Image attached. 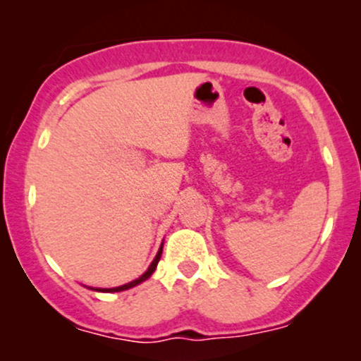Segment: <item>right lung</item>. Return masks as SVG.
Wrapping results in <instances>:
<instances>
[{
	"mask_svg": "<svg viewBox=\"0 0 361 361\" xmlns=\"http://www.w3.org/2000/svg\"><path fill=\"white\" fill-rule=\"evenodd\" d=\"M161 255H163V244H161L159 251H157V255H156V258L152 259L151 264H149L147 270L144 271L142 275L139 276V279L128 281V283H126V285H120V287H114V288H93V287H88V288H90V290H97V292H123V290H128V288L135 287V285H139V283H142V281H146V280L149 279V276H151L152 273H154L157 263H159V259H161Z\"/></svg>",
	"mask_w": 361,
	"mask_h": 361,
	"instance_id": "1",
	"label": "right lung"
}]
</instances>
